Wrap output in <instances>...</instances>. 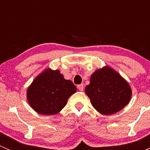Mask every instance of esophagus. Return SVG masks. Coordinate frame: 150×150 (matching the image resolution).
<instances>
[{
    "label": "esophagus",
    "mask_w": 150,
    "mask_h": 150,
    "mask_svg": "<svg viewBox=\"0 0 150 150\" xmlns=\"http://www.w3.org/2000/svg\"><path fill=\"white\" fill-rule=\"evenodd\" d=\"M83 84H79L78 86V88L79 89L80 91H82L83 90Z\"/></svg>",
    "instance_id": "obj_1"
}]
</instances>
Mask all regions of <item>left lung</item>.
Wrapping results in <instances>:
<instances>
[{"label":"left lung","instance_id":"obj_1","mask_svg":"<svg viewBox=\"0 0 150 150\" xmlns=\"http://www.w3.org/2000/svg\"><path fill=\"white\" fill-rule=\"evenodd\" d=\"M85 91L93 107L103 115H112L121 110L131 97L128 83L108 67L93 73Z\"/></svg>","mask_w":150,"mask_h":150}]
</instances>
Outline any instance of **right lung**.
<instances>
[{
  "mask_svg": "<svg viewBox=\"0 0 150 150\" xmlns=\"http://www.w3.org/2000/svg\"><path fill=\"white\" fill-rule=\"evenodd\" d=\"M76 90L73 83L64 79L59 71L46 69L29 87L28 102L40 114H57L64 108L68 98Z\"/></svg>",
  "mask_w": 150,
  "mask_h": 150,
  "instance_id": "1",
  "label": "right lung"
}]
</instances>
